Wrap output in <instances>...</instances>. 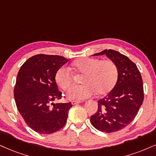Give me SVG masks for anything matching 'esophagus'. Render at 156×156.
<instances>
[{
  "mask_svg": "<svg viewBox=\"0 0 156 156\" xmlns=\"http://www.w3.org/2000/svg\"><path fill=\"white\" fill-rule=\"evenodd\" d=\"M81 103V101H72V105H76V104H79V103Z\"/></svg>",
  "mask_w": 156,
  "mask_h": 156,
  "instance_id": "1",
  "label": "esophagus"
}]
</instances>
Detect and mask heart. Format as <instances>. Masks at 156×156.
<instances>
[{
    "label": "heart",
    "mask_w": 156,
    "mask_h": 156,
    "mask_svg": "<svg viewBox=\"0 0 156 156\" xmlns=\"http://www.w3.org/2000/svg\"><path fill=\"white\" fill-rule=\"evenodd\" d=\"M71 69L83 74L81 85L73 86L66 93L70 100L82 101L93 96L104 95L116 85L119 78V68L111 59L101 60L97 58H82L75 61ZM55 80L63 90H67L74 83V75L69 69L62 66L57 70Z\"/></svg>",
    "instance_id": "b5f03b06"
}]
</instances>
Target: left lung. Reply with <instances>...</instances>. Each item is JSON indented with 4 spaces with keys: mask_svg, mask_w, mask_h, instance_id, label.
Instances as JSON below:
<instances>
[{
    "mask_svg": "<svg viewBox=\"0 0 156 156\" xmlns=\"http://www.w3.org/2000/svg\"><path fill=\"white\" fill-rule=\"evenodd\" d=\"M103 54L117 64L119 78L108 95L98 101V111L90 117V122L98 130L111 133L134 120L143 103L144 90L141 74L133 61L113 50H104L94 55Z\"/></svg>",
    "mask_w": 156,
    "mask_h": 156,
    "instance_id": "1",
    "label": "left lung"
}]
</instances>
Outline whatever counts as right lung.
I'll return each instance as SVG.
<instances>
[{
	"instance_id": "add662e5",
	"label": "right lung",
	"mask_w": 156,
	"mask_h": 156,
	"mask_svg": "<svg viewBox=\"0 0 156 156\" xmlns=\"http://www.w3.org/2000/svg\"><path fill=\"white\" fill-rule=\"evenodd\" d=\"M67 61L60 55H35L25 61L17 74L13 90L17 109L28 126L40 134L54 133L66 123L72 103H51L62 98L55 74Z\"/></svg>"
}]
</instances>
